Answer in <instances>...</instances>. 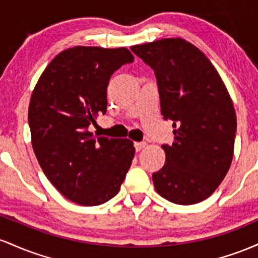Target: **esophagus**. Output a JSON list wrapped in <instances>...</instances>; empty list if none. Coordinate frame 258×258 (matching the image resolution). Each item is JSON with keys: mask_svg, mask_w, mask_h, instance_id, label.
I'll use <instances>...</instances> for the list:
<instances>
[{"mask_svg": "<svg viewBox=\"0 0 258 258\" xmlns=\"http://www.w3.org/2000/svg\"><path fill=\"white\" fill-rule=\"evenodd\" d=\"M134 146L137 151H140L141 149H144V147L146 146V143H144V141H141V143H134Z\"/></svg>", "mask_w": 258, "mask_h": 258, "instance_id": "34e87169", "label": "esophagus"}]
</instances>
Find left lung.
Wrapping results in <instances>:
<instances>
[{
    "mask_svg": "<svg viewBox=\"0 0 258 258\" xmlns=\"http://www.w3.org/2000/svg\"><path fill=\"white\" fill-rule=\"evenodd\" d=\"M155 71L164 119L174 141L162 145L166 163L152 174L162 198L194 205L210 198L229 170L236 114L221 75L192 43L179 37L130 47Z\"/></svg>",
    "mask_w": 258,
    "mask_h": 258,
    "instance_id": "8db88e82",
    "label": "left lung"
}]
</instances>
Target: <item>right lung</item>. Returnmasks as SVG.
<instances>
[{
    "mask_svg": "<svg viewBox=\"0 0 258 258\" xmlns=\"http://www.w3.org/2000/svg\"><path fill=\"white\" fill-rule=\"evenodd\" d=\"M133 60L125 47L74 46L51 60L31 94L28 120L40 167L64 198L82 206L117 195L134 158L129 139H95L89 132L106 113L111 75Z\"/></svg>",
    "mask_w": 258,
    "mask_h": 258,
    "instance_id": "right-lung-1",
    "label": "right lung"
}]
</instances>
